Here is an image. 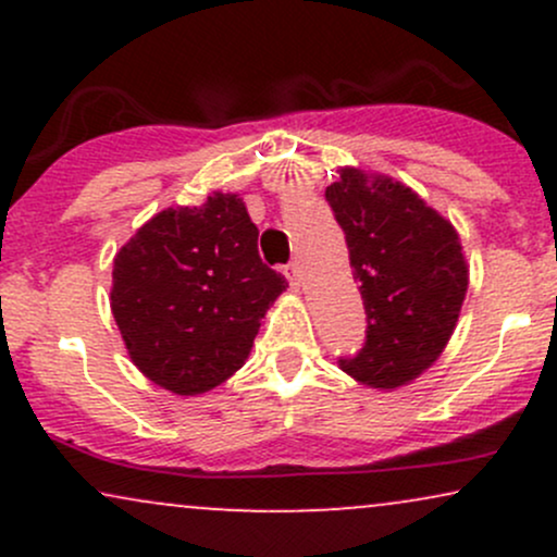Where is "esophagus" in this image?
Returning a JSON list of instances; mask_svg holds the SVG:
<instances>
[{"label":"esophagus","mask_w":557,"mask_h":557,"mask_svg":"<svg viewBox=\"0 0 557 557\" xmlns=\"http://www.w3.org/2000/svg\"><path fill=\"white\" fill-rule=\"evenodd\" d=\"M285 277H287V283H290L293 287L300 285V267H298V261H290V264H285Z\"/></svg>","instance_id":"1"}]
</instances>
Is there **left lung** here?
I'll return each mask as SVG.
<instances>
[{"label":"left lung","mask_w":557,"mask_h":557,"mask_svg":"<svg viewBox=\"0 0 557 557\" xmlns=\"http://www.w3.org/2000/svg\"><path fill=\"white\" fill-rule=\"evenodd\" d=\"M345 233L367 311V341L341 356L343 372L393 389L430 369L456 330L469 287L461 240L406 185L343 170L324 190Z\"/></svg>","instance_id":"1"}]
</instances>
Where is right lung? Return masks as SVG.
<instances>
[{
	"label": "right lung",
	"instance_id": "obj_1",
	"mask_svg": "<svg viewBox=\"0 0 557 557\" xmlns=\"http://www.w3.org/2000/svg\"><path fill=\"white\" fill-rule=\"evenodd\" d=\"M259 230L238 196L164 209L120 248L112 314L127 354L159 387L207 393L248 359L287 283L259 257Z\"/></svg>",
	"mask_w": 557,
	"mask_h": 557
}]
</instances>
